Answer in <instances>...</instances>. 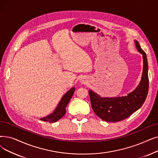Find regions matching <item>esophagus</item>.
<instances>
[{
    "instance_id": "obj_1",
    "label": "esophagus",
    "mask_w": 158,
    "mask_h": 158,
    "mask_svg": "<svg viewBox=\"0 0 158 158\" xmlns=\"http://www.w3.org/2000/svg\"><path fill=\"white\" fill-rule=\"evenodd\" d=\"M87 79L85 78V77H82L81 79V84H83V85H85L87 83Z\"/></svg>"
}]
</instances>
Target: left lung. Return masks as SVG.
<instances>
[{"instance_id": "obj_1", "label": "left lung", "mask_w": 158, "mask_h": 158, "mask_svg": "<svg viewBox=\"0 0 158 158\" xmlns=\"http://www.w3.org/2000/svg\"><path fill=\"white\" fill-rule=\"evenodd\" d=\"M134 41L136 48L143 55V60L141 79L135 90L127 96L118 98H102L89 90L93 110L103 121L114 123L127 119L142 106L147 98L149 85L147 55L138 41Z\"/></svg>"}]
</instances>
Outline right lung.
<instances>
[{"mask_svg": "<svg viewBox=\"0 0 158 158\" xmlns=\"http://www.w3.org/2000/svg\"><path fill=\"white\" fill-rule=\"evenodd\" d=\"M75 91V88H72L70 90H68L61 99L59 103L58 104L56 108L51 114L48 115L46 117L40 118V119L48 121L50 123H55L62 118L66 114V107L71 99L72 95Z\"/></svg>", "mask_w": 158, "mask_h": 158, "instance_id": "add662e5", "label": "right lung"}]
</instances>
